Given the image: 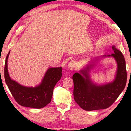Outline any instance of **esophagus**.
Listing matches in <instances>:
<instances>
[{"label":"esophagus","instance_id":"34e87169","mask_svg":"<svg viewBox=\"0 0 131 131\" xmlns=\"http://www.w3.org/2000/svg\"><path fill=\"white\" fill-rule=\"evenodd\" d=\"M76 62L74 61H71L69 62V64H68V67H69V69L70 70H72L74 69L75 67H76Z\"/></svg>","mask_w":131,"mask_h":131}]
</instances>
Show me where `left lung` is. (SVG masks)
Masks as SVG:
<instances>
[{
  "label": "left lung",
  "mask_w": 131,
  "mask_h": 131,
  "mask_svg": "<svg viewBox=\"0 0 131 131\" xmlns=\"http://www.w3.org/2000/svg\"><path fill=\"white\" fill-rule=\"evenodd\" d=\"M114 53L95 58V61L100 59L113 57L117 62V70L114 79L109 83L98 85L91 80L89 72L94 64H89L75 73L73 76V95L76 103L83 110L92 111L105 109L112 105L125 89L127 80L126 62L121 51L112 46ZM101 58V59H100Z\"/></svg>",
  "instance_id": "8db88e82"
}]
</instances>
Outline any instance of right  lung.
<instances>
[{
  "label": "right lung",
  "mask_w": 131,
  "mask_h": 131,
  "mask_svg": "<svg viewBox=\"0 0 131 131\" xmlns=\"http://www.w3.org/2000/svg\"><path fill=\"white\" fill-rule=\"evenodd\" d=\"M10 51L5 60V80L15 101L21 106L42 108L51 103L55 85L62 76V67H51L46 71L41 83L35 87L25 86L12 80L9 74L8 60Z\"/></svg>",
  "instance_id": "obj_1"
}]
</instances>
